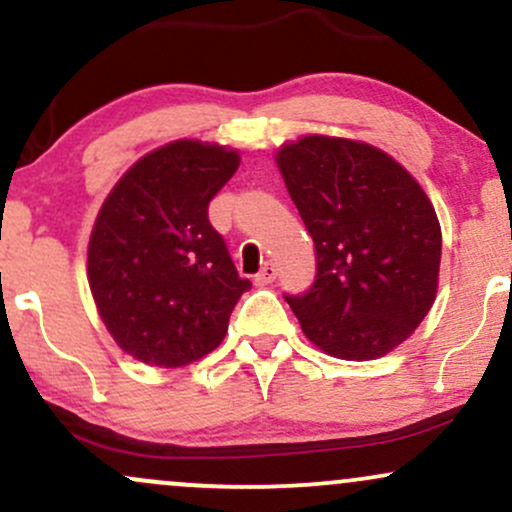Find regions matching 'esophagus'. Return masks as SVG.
Instances as JSON below:
<instances>
[{"mask_svg":"<svg viewBox=\"0 0 512 512\" xmlns=\"http://www.w3.org/2000/svg\"><path fill=\"white\" fill-rule=\"evenodd\" d=\"M274 279H276V264H274V262H267V264H264V267L260 269V274L255 276V284H257V286H269Z\"/></svg>","mask_w":512,"mask_h":512,"instance_id":"34e87169","label":"esophagus"}]
</instances>
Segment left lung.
<instances>
[{
  "instance_id": "8db88e82",
  "label": "left lung",
  "mask_w": 512,
  "mask_h": 512,
  "mask_svg": "<svg viewBox=\"0 0 512 512\" xmlns=\"http://www.w3.org/2000/svg\"><path fill=\"white\" fill-rule=\"evenodd\" d=\"M286 190L315 243V281L286 296L325 354L370 361L421 325L438 289L440 223L421 185L375 146L339 137L284 144Z\"/></svg>"
}]
</instances>
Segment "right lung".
<instances>
[{
	"mask_svg": "<svg viewBox=\"0 0 512 512\" xmlns=\"http://www.w3.org/2000/svg\"><path fill=\"white\" fill-rule=\"evenodd\" d=\"M238 151L180 139L139 158L98 211L88 284L122 351L178 368L223 342L250 289L209 223V202L238 170Z\"/></svg>",
	"mask_w": 512,
	"mask_h": 512,
	"instance_id": "add662e5",
	"label": "right lung"
}]
</instances>
